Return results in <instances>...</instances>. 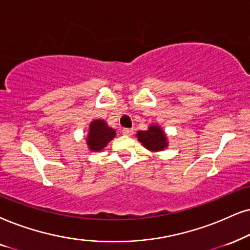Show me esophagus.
Returning <instances> with one entry per match:
<instances>
[{
  "mask_svg": "<svg viewBox=\"0 0 250 250\" xmlns=\"http://www.w3.org/2000/svg\"><path fill=\"white\" fill-rule=\"evenodd\" d=\"M122 134L125 135V136H132V135H134V129H131V128L122 129Z\"/></svg>",
  "mask_w": 250,
  "mask_h": 250,
  "instance_id": "esophagus-1",
  "label": "esophagus"
}]
</instances>
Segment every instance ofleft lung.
Returning a JSON list of instances; mask_svg holds the SVG:
<instances>
[{"instance_id":"1","label":"left lung","mask_w":250,"mask_h":250,"mask_svg":"<svg viewBox=\"0 0 250 250\" xmlns=\"http://www.w3.org/2000/svg\"><path fill=\"white\" fill-rule=\"evenodd\" d=\"M137 138L145 148L152 152L163 151L168 145L165 132L157 125H150L147 130L138 131Z\"/></svg>"}]
</instances>
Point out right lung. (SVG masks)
Masks as SVG:
<instances>
[{"label": "right lung", "mask_w": 250, "mask_h": 250, "mask_svg": "<svg viewBox=\"0 0 250 250\" xmlns=\"http://www.w3.org/2000/svg\"><path fill=\"white\" fill-rule=\"evenodd\" d=\"M115 137V130L107 125L104 120H94L91 122L87 135V146L91 151L98 152L103 150L113 138Z\"/></svg>", "instance_id": "right-lung-1"}]
</instances>
